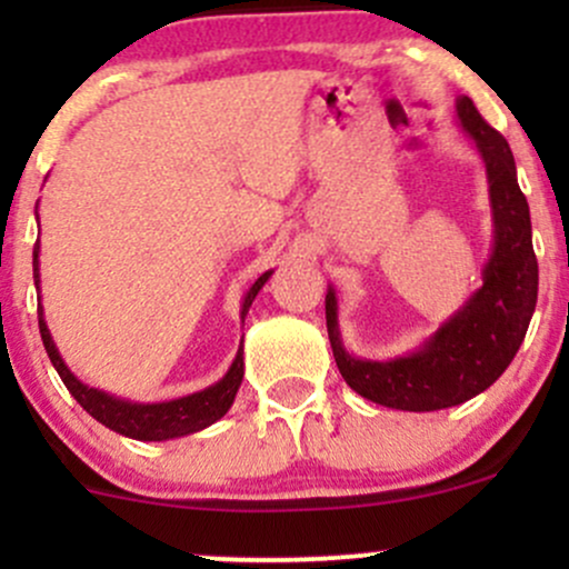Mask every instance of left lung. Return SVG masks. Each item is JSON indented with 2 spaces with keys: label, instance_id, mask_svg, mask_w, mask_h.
Listing matches in <instances>:
<instances>
[{
  "label": "left lung",
  "instance_id": "8db88e82",
  "mask_svg": "<svg viewBox=\"0 0 569 569\" xmlns=\"http://www.w3.org/2000/svg\"><path fill=\"white\" fill-rule=\"evenodd\" d=\"M457 114L473 136L489 176L495 251L485 270V286L426 348L396 361H358L348 356L339 345L335 291L326 293V329L339 375L356 393L390 409H447L487 390L525 342L538 302L530 206L516 181L511 147L479 114L471 98L457 101Z\"/></svg>",
  "mask_w": 569,
  "mask_h": 569
}]
</instances>
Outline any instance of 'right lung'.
<instances>
[{
    "label": "right lung",
    "mask_w": 569,
    "mask_h": 569,
    "mask_svg": "<svg viewBox=\"0 0 569 569\" xmlns=\"http://www.w3.org/2000/svg\"><path fill=\"white\" fill-rule=\"evenodd\" d=\"M267 278H270V272H264V276L248 289L243 299V316L248 312V307H251L253 297H257L259 289L264 286ZM34 280L39 283L37 248H34ZM37 316H39V335H42L44 350H48L50 361H53L58 377H61L63 385H67L69 393L74 396L77 403H80L90 417H96L101 426L112 428L122 436H130V439H139V441L179 439V436L208 428L211 422H217L219 417L227 415V409L232 407L234 393H238L240 388V380H243V350H238L234 363L224 375V380L211 385V388L200 390V393L176 398V401H166V403L120 401V398H112L101 393V390L88 388V385H82L74 375H71L67 363H63L61 356H58L53 337H50L48 323H44L42 318V307H37Z\"/></svg>",
    "instance_id": "right-lung-1"
}]
</instances>
